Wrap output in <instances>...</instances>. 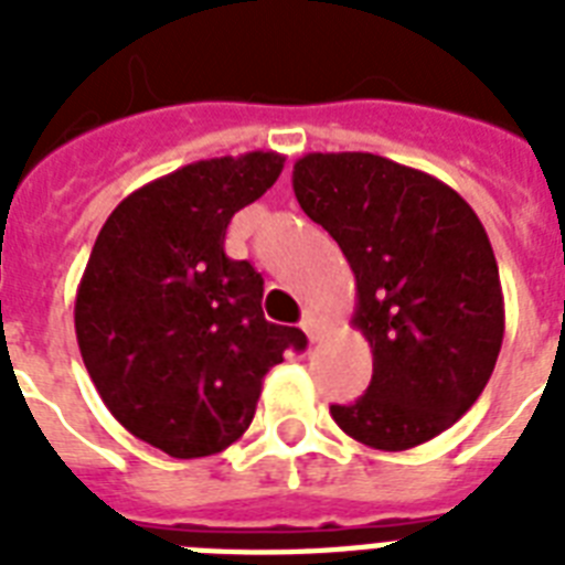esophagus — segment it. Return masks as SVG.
<instances>
[{
  "instance_id": "obj_1",
  "label": "esophagus",
  "mask_w": 565,
  "mask_h": 565,
  "mask_svg": "<svg viewBox=\"0 0 565 565\" xmlns=\"http://www.w3.org/2000/svg\"><path fill=\"white\" fill-rule=\"evenodd\" d=\"M301 331H305L310 343H313V340H319V334H322V319H319L317 313H305V319H301Z\"/></svg>"
}]
</instances>
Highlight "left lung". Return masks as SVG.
Masks as SVG:
<instances>
[{
	"label": "left lung",
	"mask_w": 565,
	"mask_h": 565,
	"mask_svg": "<svg viewBox=\"0 0 565 565\" xmlns=\"http://www.w3.org/2000/svg\"><path fill=\"white\" fill-rule=\"evenodd\" d=\"M301 211L354 273L352 326L372 381L331 404L340 428L377 451H407L463 416L504 340V292L490 237L460 193L370 152H310L292 167Z\"/></svg>",
	"instance_id": "left-lung-1"
}]
</instances>
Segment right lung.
Returning a JSON list of instances; mask_svg holds the SVG:
<instances>
[{
    "instance_id": "right-lung-1",
    "label": "right lung",
    "mask_w": 565,
    "mask_h": 565,
    "mask_svg": "<svg viewBox=\"0 0 565 565\" xmlns=\"http://www.w3.org/2000/svg\"><path fill=\"white\" fill-rule=\"evenodd\" d=\"M284 154L207 158L149 181L102 225L75 292V337L114 419L170 457L216 455L255 416L264 375L301 352L266 322L264 278L225 255L231 216L273 188Z\"/></svg>"
}]
</instances>
